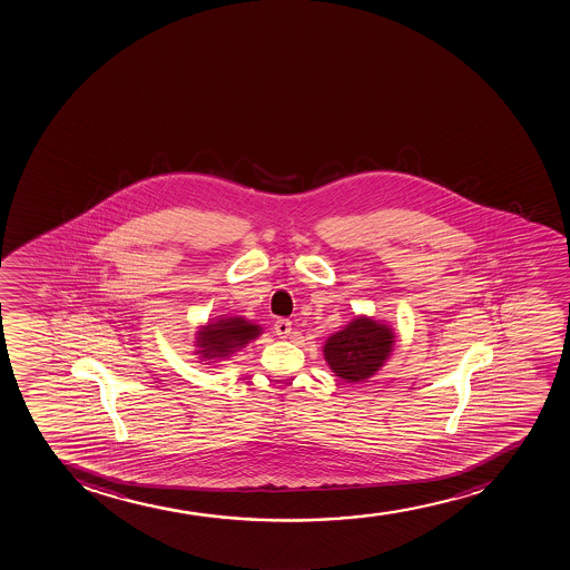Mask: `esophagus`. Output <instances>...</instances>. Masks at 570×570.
I'll use <instances>...</instances> for the list:
<instances>
[{
  "label": "esophagus",
  "mask_w": 570,
  "mask_h": 570,
  "mask_svg": "<svg viewBox=\"0 0 570 570\" xmlns=\"http://www.w3.org/2000/svg\"><path fill=\"white\" fill-rule=\"evenodd\" d=\"M275 333L281 338H288L289 333H292V322H289V320L286 318L276 320Z\"/></svg>",
  "instance_id": "1"
}]
</instances>
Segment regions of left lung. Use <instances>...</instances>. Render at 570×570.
Returning <instances> with one entry per match:
<instances>
[{"label":"left lung","instance_id":"left-lung-1","mask_svg":"<svg viewBox=\"0 0 570 570\" xmlns=\"http://www.w3.org/2000/svg\"><path fill=\"white\" fill-rule=\"evenodd\" d=\"M393 331L368 316H357L344 330L333 333L324 344L331 371L346 382L371 379L392 354Z\"/></svg>","mask_w":570,"mask_h":570}]
</instances>
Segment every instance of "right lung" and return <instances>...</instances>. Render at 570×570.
Returning <instances> with one entry per match:
<instances>
[{
	"label": "right lung",
	"mask_w": 570,
	"mask_h": 570,
	"mask_svg": "<svg viewBox=\"0 0 570 570\" xmlns=\"http://www.w3.org/2000/svg\"><path fill=\"white\" fill-rule=\"evenodd\" d=\"M262 335V327L252 324L243 316H227L218 318L216 322H208L197 331L196 354L199 360L205 362H215V360H226L233 352L245 348L246 344Z\"/></svg>",
	"instance_id": "1"
}]
</instances>
